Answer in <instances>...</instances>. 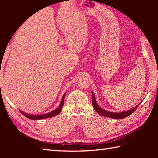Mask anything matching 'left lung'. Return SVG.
<instances>
[{"instance_id": "8db88e82", "label": "left lung", "mask_w": 158, "mask_h": 158, "mask_svg": "<svg viewBox=\"0 0 158 158\" xmlns=\"http://www.w3.org/2000/svg\"><path fill=\"white\" fill-rule=\"evenodd\" d=\"M92 96H93V100H92V105L93 108L95 109V110L98 112V114H99L101 116H105V117H108V118H114V119H123L127 117L128 116H130L131 114H132L134 111L136 110V109L137 108V106L139 105V104L135 106V108H133L132 109H130L129 111H122V112H119V113H114V112H110V111H107L106 110H104L102 108H100L99 105L96 102L95 100V97L93 93L92 92Z\"/></svg>"}]
</instances>
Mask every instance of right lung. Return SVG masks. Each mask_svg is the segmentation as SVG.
I'll list each match as a JSON object with an SVG mask.
<instances>
[{
    "mask_svg": "<svg viewBox=\"0 0 158 158\" xmlns=\"http://www.w3.org/2000/svg\"><path fill=\"white\" fill-rule=\"evenodd\" d=\"M65 93L63 96L62 100H61V102L60 103L59 106H58V108L56 109L55 110L51 111L48 114H42V115H31V114L23 113V112H22V111H21V113L22 114L23 116L27 117L28 118H30L31 120H35H35H40V119L47 118H51V117L55 116H56V115L59 114L60 112L61 111V110H62V108H63V105H64L63 103H64V98H65Z\"/></svg>",
    "mask_w": 158,
    "mask_h": 158,
    "instance_id": "right-lung-1",
    "label": "right lung"
}]
</instances>
